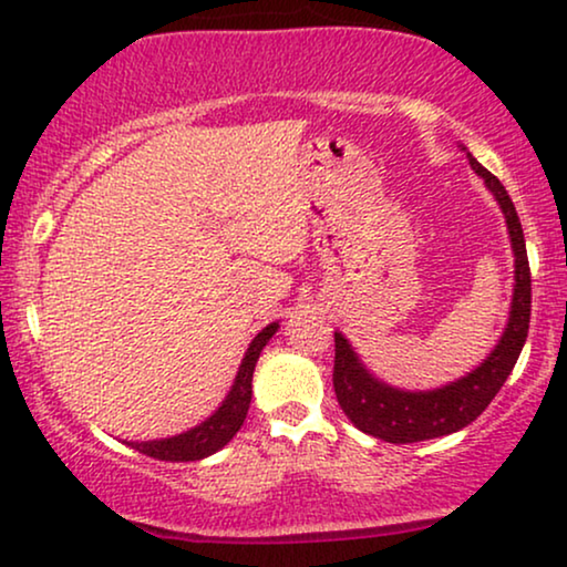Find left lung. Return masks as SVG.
I'll return each instance as SVG.
<instances>
[{"instance_id": "1", "label": "left lung", "mask_w": 567, "mask_h": 567, "mask_svg": "<svg viewBox=\"0 0 567 567\" xmlns=\"http://www.w3.org/2000/svg\"><path fill=\"white\" fill-rule=\"evenodd\" d=\"M467 157L472 169L483 177L487 190L501 204L508 224L511 247H514L516 258V286L514 299H511L508 324L503 330L498 346L493 348L491 355L475 371L431 392H405L379 382L359 361L351 343L340 332H336L332 386H336L340 408L351 417L355 429L369 433V436L390 441V444H413V441L439 439L475 421L491 405L495 394L501 392L503 382L514 371L518 353L524 348L526 332H529L532 274L529 258H526L522 221H518L514 200L508 198L498 177L487 173L472 154H467Z\"/></svg>"}]
</instances>
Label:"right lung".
Wrapping results in <instances>:
<instances>
[{
  "label": "right lung",
  "instance_id": "right-lung-1",
  "mask_svg": "<svg viewBox=\"0 0 567 567\" xmlns=\"http://www.w3.org/2000/svg\"><path fill=\"white\" fill-rule=\"evenodd\" d=\"M278 330V322H270L268 328H262L258 336L252 338L250 348H247L243 367H239L235 384L227 394V400L221 402V408L216 410L212 417H206L204 423L196 425V429L181 433V436L173 439H159V441H126L131 449L142 452L146 456H154V460L162 462H196L204 460V456L219 452L221 446H227L231 436L239 431V425L245 423L247 408H250L252 400V371L255 363L260 359V351L266 343L274 338Z\"/></svg>",
  "mask_w": 567,
  "mask_h": 567
}]
</instances>
